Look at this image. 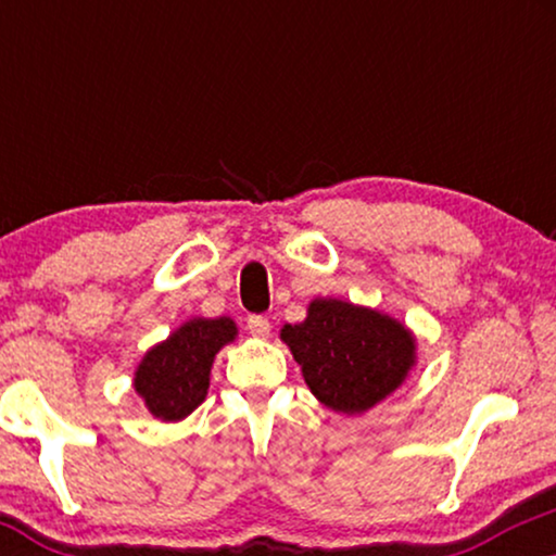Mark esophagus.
<instances>
[{
    "label": "esophagus",
    "instance_id": "1",
    "mask_svg": "<svg viewBox=\"0 0 556 556\" xmlns=\"http://www.w3.org/2000/svg\"><path fill=\"white\" fill-rule=\"evenodd\" d=\"M248 331L253 333V337H257V339H268L270 337V321L265 316H261V314L250 316L248 318Z\"/></svg>",
    "mask_w": 556,
    "mask_h": 556
}]
</instances>
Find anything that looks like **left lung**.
Returning <instances> with one entry per match:
<instances>
[{"instance_id": "left-lung-1", "label": "left lung", "mask_w": 556, "mask_h": 556, "mask_svg": "<svg viewBox=\"0 0 556 556\" xmlns=\"http://www.w3.org/2000/svg\"><path fill=\"white\" fill-rule=\"evenodd\" d=\"M280 339L308 390L333 413H367L415 367V337L405 324L339 299L311 301L306 321L286 324Z\"/></svg>"}]
</instances>
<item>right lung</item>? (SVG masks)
Listing matches in <instances>:
<instances>
[{"label": "right lung", "instance_id": "1", "mask_svg": "<svg viewBox=\"0 0 556 556\" xmlns=\"http://www.w3.org/2000/svg\"><path fill=\"white\" fill-rule=\"evenodd\" d=\"M238 337L232 318H192L169 339L149 349L134 387L149 413L164 422L185 420L207 397L210 369L215 354Z\"/></svg>", "mask_w": 556, "mask_h": 556}]
</instances>
